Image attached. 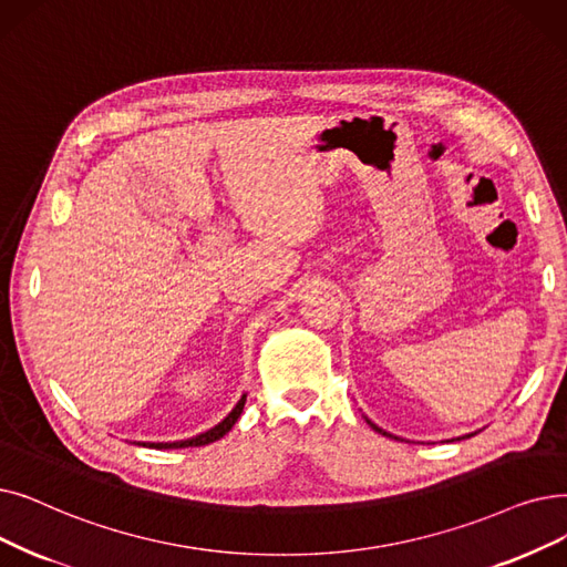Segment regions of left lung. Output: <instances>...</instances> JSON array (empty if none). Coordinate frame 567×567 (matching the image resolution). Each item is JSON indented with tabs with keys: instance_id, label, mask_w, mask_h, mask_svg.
I'll list each match as a JSON object with an SVG mask.
<instances>
[{
	"instance_id": "obj_1",
	"label": "left lung",
	"mask_w": 567,
	"mask_h": 567,
	"mask_svg": "<svg viewBox=\"0 0 567 567\" xmlns=\"http://www.w3.org/2000/svg\"><path fill=\"white\" fill-rule=\"evenodd\" d=\"M365 422H368V424H371V429H373V431H378V433H382V435H389V437H393V435H391V433H386V431H382V429H380V426H375V424H373V422H371V420H365ZM467 437H471V435H467Z\"/></svg>"
}]
</instances>
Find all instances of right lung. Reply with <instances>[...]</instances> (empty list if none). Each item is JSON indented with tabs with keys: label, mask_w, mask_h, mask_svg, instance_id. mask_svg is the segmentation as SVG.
Segmentation results:
<instances>
[{
	"label": "right lung",
	"mask_w": 567,
	"mask_h": 567,
	"mask_svg": "<svg viewBox=\"0 0 567 567\" xmlns=\"http://www.w3.org/2000/svg\"><path fill=\"white\" fill-rule=\"evenodd\" d=\"M243 405H245V393H243L240 401L236 403V408L225 416L223 422H219L217 426H213L206 433H199L196 437H187V440H178V442H138V445L153 447V450H181V447H204V445H210V442L219 440V437L227 435L231 431V426L238 422V416L243 412Z\"/></svg>",
	"instance_id": "1"
}]
</instances>
